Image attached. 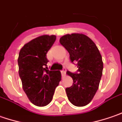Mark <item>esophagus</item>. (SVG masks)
Instances as JSON below:
<instances>
[{
    "instance_id": "obj_1",
    "label": "esophagus",
    "mask_w": 122,
    "mask_h": 122,
    "mask_svg": "<svg viewBox=\"0 0 122 122\" xmlns=\"http://www.w3.org/2000/svg\"><path fill=\"white\" fill-rule=\"evenodd\" d=\"M61 75H62V76H66V69H63V70H61Z\"/></svg>"
}]
</instances>
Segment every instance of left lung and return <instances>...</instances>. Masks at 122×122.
I'll return each mask as SVG.
<instances>
[{
	"label": "left lung",
	"mask_w": 122,
	"mask_h": 122,
	"mask_svg": "<svg viewBox=\"0 0 122 122\" xmlns=\"http://www.w3.org/2000/svg\"><path fill=\"white\" fill-rule=\"evenodd\" d=\"M59 41L69 52L71 62L77 61L78 73H66L73 79L72 86L66 89L67 96L74 106H86L99 87L103 70L102 56L96 44L82 33L65 35Z\"/></svg>",
	"instance_id": "1"
}]
</instances>
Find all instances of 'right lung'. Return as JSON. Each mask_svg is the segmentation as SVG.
<instances>
[{"label":"right lung","mask_w":122,"mask_h":122,"mask_svg":"<svg viewBox=\"0 0 122 122\" xmlns=\"http://www.w3.org/2000/svg\"><path fill=\"white\" fill-rule=\"evenodd\" d=\"M55 40V35H41L24 44L19 52V75L23 90L37 107H45L51 102L61 80L60 71L48 70L46 67V54Z\"/></svg>","instance_id":"right-lung-1"}]
</instances>
